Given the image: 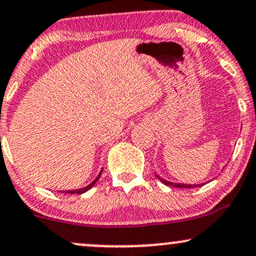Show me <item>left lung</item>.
Returning <instances> with one entry per match:
<instances>
[{"label": "left lung", "instance_id": "obj_1", "mask_svg": "<svg viewBox=\"0 0 256 256\" xmlns=\"http://www.w3.org/2000/svg\"><path fill=\"white\" fill-rule=\"evenodd\" d=\"M158 178L161 182H163L164 184H167V186H172V187H175V188H194V187H202L204 186V184H178V182H172V181H167L164 180V178H162L161 176H158V175H156Z\"/></svg>", "mask_w": 256, "mask_h": 256}]
</instances>
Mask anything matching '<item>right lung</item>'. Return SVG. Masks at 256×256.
<instances>
[{
	"mask_svg": "<svg viewBox=\"0 0 256 256\" xmlns=\"http://www.w3.org/2000/svg\"><path fill=\"white\" fill-rule=\"evenodd\" d=\"M101 173H102V169H101L100 174H98V178H95V180H94V181H93V182H92L90 184H88V186H87V187H83V188H80V190H64V192H63V190H62V192H63V193H68V194H75V193H76V194H82V193L87 192V190H90V188H92V187H93V186H94V184H95V182H96V181L98 180V178H100V176H101Z\"/></svg>",
	"mask_w": 256,
	"mask_h": 256,
	"instance_id": "obj_1",
	"label": "right lung"
}]
</instances>
